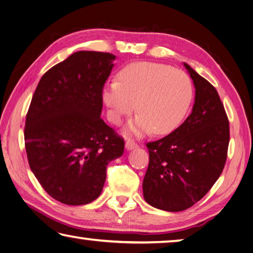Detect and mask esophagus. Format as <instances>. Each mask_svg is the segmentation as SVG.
I'll list each match as a JSON object with an SVG mask.
<instances>
[{
    "instance_id": "obj_1",
    "label": "esophagus",
    "mask_w": 253,
    "mask_h": 253,
    "mask_svg": "<svg viewBox=\"0 0 253 253\" xmlns=\"http://www.w3.org/2000/svg\"><path fill=\"white\" fill-rule=\"evenodd\" d=\"M137 147H138L137 143H135L133 140H127V141L126 142V148L127 149V151H131V149L137 148Z\"/></svg>"
}]
</instances>
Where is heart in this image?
<instances>
[{
	"instance_id": "obj_1",
	"label": "heart",
	"mask_w": 253,
	"mask_h": 253,
	"mask_svg": "<svg viewBox=\"0 0 253 253\" xmlns=\"http://www.w3.org/2000/svg\"><path fill=\"white\" fill-rule=\"evenodd\" d=\"M193 98V86L183 71L155 62H136L119 73V83H111L102 91L108 117L119 125L135 110L138 117L130 130L135 134L149 131L167 134L184 119Z\"/></svg>"
}]
</instances>
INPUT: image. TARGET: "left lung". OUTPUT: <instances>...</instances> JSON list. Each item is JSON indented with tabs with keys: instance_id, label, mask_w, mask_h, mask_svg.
<instances>
[{
	"instance_id": "1",
	"label": "left lung",
	"mask_w": 253,
	"mask_h": 253,
	"mask_svg": "<svg viewBox=\"0 0 253 253\" xmlns=\"http://www.w3.org/2000/svg\"><path fill=\"white\" fill-rule=\"evenodd\" d=\"M183 64L195 87L191 115L167 136L146 144L144 199L168 212L191 208L210 191L223 172L229 144V121L217 90Z\"/></svg>"
}]
</instances>
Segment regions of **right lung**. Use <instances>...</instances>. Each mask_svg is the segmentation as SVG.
I'll list each match as a JSON object with an SVG mask.
<instances>
[{
    "label": "right lung",
    "instance_id": "add662e5",
    "mask_svg": "<svg viewBox=\"0 0 253 253\" xmlns=\"http://www.w3.org/2000/svg\"><path fill=\"white\" fill-rule=\"evenodd\" d=\"M116 56L79 51L45 72L26 116L29 167L51 198L68 205L99 197L125 140L101 119L102 89Z\"/></svg>",
    "mask_w": 253,
    "mask_h": 253
}]
</instances>
